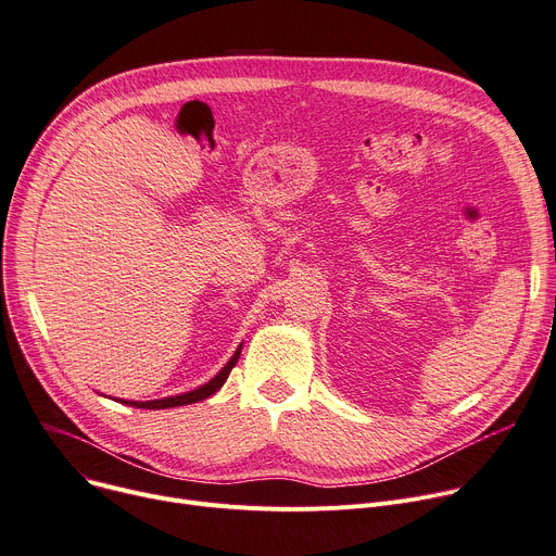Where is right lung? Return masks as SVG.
I'll return each mask as SVG.
<instances>
[{
    "instance_id": "add662e5",
    "label": "right lung",
    "mask_w": 556,
    "mask_h": 556,
    "mask_svg": "<svg viewBox=\"0 0 556 556\" xmlns=\"http://www.w3.org/2000/svg\"><path fill=\"white\" fill-rule=\"evenodd\" d=\"M241 349L243 344H239V349L235 351V355L228 359V364L220 368V371L205 384H201L199 389H192L188 393H178V395H169V397H161V400H147V402H138V400H118L123 404H129V406H136V409H172V406H182V404H194V402H201L210 395H214L220 387L226 384L230 371L235 368L239 355H241Z\"/></svg>"
}]
</instances>
